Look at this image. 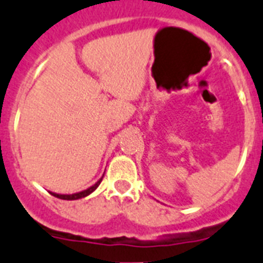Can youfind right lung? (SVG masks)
<instances>
[{"instance_id":"1","label":"right lung","mask_w":263,"mask_h":263,"mask_svg":"<svg viewBox=\"0 0 263 263\" xmlns=\"http://www.w3.org/2000/svg\"><path fill=\"white\" fill-rule=\"evenodd\" d=\"M103 176H102V177H100V179L98 180V181L95 182L92 186H90V188H87V189H84V191H82V192L72 193V195H61V193H54V192H50V193H51L54 197H58V198H61V200H79V198H83V197H86V196L91 195V193H92V192L95 191L98 186H99V184L102 182V180H103Z\"/></svg>"}]
</instances>
